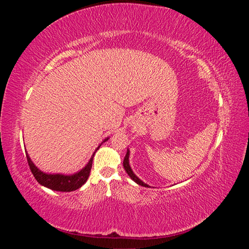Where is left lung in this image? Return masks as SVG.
I'll list each match as a JSON object with an SVG mask.
<instances>
[{
  "instance_id": "8db88e82",
  "label": "left lung",
  "mask_w": 249,
  "mask_h": 249,
  "mask_svg": "<svg viewBox=\"0 0 249 249\" xmlns=\"http://www.w3.org/2000/svg\"><path fill=\"white\" fill-rule=\"evenodd\" d=\"M129 155H130V153H129V150H127L126 155H125V157H124V169H125L126 173L130 176V178L134 180V182H136L137 184H139V185H141V186H143V187H148V185L143 183L141 179H139L136 176H135V173H134L133 170L131 169L130 164H129Z\"/></svg>"
}]
</instances>
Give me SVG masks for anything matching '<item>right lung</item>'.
I'll return each instance as SVG.
<instances>
[{
    "mask_svg": "<svg viewBox=\"0 0 249 249\" xmlns=\"http://www.w3.org/2000/svg\"><path fill=\"white\" fill-rule=\"evenodd\" d=\"M93 156L91 157V159L89 160L86 166L82 170H80L78 173H74L72 176H63V175H48V173L42 172L35 166L33 162L31 161V159H30L29 155L26 154L29 167L31 169L37 182L44 187L50 188L52 190L61 191V192H71L73 190H77L82 185H84L86 183L87 178H89L90 171H91Z\"/></svg>",
    "mask_w": 249,
    "mask_h": 249,
    "instance_id": "obj_1",
    "label": "right lung"
}]
</instances>
